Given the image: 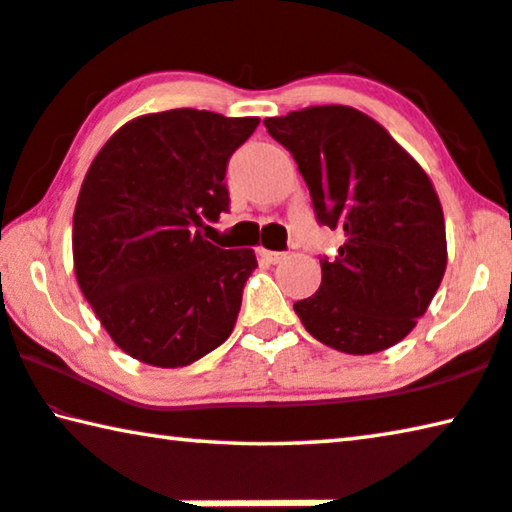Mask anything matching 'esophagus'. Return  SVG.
Segmentation results:
<instances>
[{"mask_svg": "<svg viewBox=\"0 0 512 512\" xmlns=\"http://www.w3.org/2000/svg\"><path fill=\"white\" fill-rule=\"evenodd\" d=\"M258 256H261L267 263H281L283 258H286L283 251H270V249H258Z\"/></svg>", "mask_w": 512, "mask_h": 512, "instance_id": "34e87169", "label": "esophagus"}]
</instances>
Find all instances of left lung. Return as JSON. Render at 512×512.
Listing matches in <instances>:
<instances>
[{
  "label": "left lung",
  "instance_id": "left-lung-1",
  "mask_svg": "<svg viewBox=\"0 0 512 512\" xmlns=\"http://www.w3.org/2000/svg\"><path fill=\"white\" fill-rule=\"evenodd\" d=\"M293 153L320 224L341 229L320 288L293 304L313 338L345 355L396 345L428 311L446 272V226L421 164L355 107L316 105L265 119Z\"/></svg>",
  "mask_w": 512,
  "mask_h": 512
}]
</instances>
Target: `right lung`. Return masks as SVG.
<instances>
[{"mask_svg": "<svg viewBox=\"0 0 512 512\" xmlns=\"http://www.w3.org/2000/svg\"><path fill=\"white\" fill-rule=\"evenodd\" d=\"M258 123L206 109L144 114L93 157L73 215L75 277L132 359L190 366L231 336L256 254L219 249L199 226L229 210L226 164Z\"/></svg>", "mask_w": 512, "mask_h": 512, "instance_id": "1", "label": "right lung"}]
</instances>
